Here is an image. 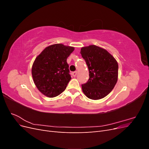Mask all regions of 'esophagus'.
I'll return each mask as SVG.
<instances>
[{
	"label": "esophagus",
	"mask_w": 149,
	"mask_h": 149,
	"mask_svg": "<svg viewBox=\"0 0 149 149\" xmlns=\"http://www.w3.org/2000/svg\"><path fill=\"white\" fill-rule=\"evenodd\" d=\"M71 74L73 75L74 77V76H76V74H77V71H74V72H72L71 73Z\"/></svg>",
	"instance_id": "1"
}]
</instances>
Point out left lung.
Wrapping results in <instances>:
<instances>
[{
	"instance_id": "8db88e82",
	"label": "left lung",
	"mask_w": 149,
	"mask_h": 149,
	"mask_svg": "<svg viewBox=\"0 0 149 149\" xmlns=\"http://www.w3.org/2000/svg\"><path fill=\"white\" fill-rule=\"evenodd\" d=\"M80 53L89 73L87 83L81 85L84 94L93 100L104 97L118 81V62L105 49L96 45L83 47Z\"/></svg>"
}]
</instances>
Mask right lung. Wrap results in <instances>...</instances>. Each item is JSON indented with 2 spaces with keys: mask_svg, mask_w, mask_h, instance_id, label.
<instances>
[{
  "mask_svg": "<svg viewBox=\"0 0 149 149\" xmlns=\"http://www.w3.org/2000/svg\"><path fill=\"white\" fill-rule=\"evenodd\" d=\"M74 49L61 43L52 45L35 58L31 74L35 86L45 96L54 97L65 90L71 79L66 60Z\"/></svg>",
  "mask_w": 149,
  "mask_h": 149,
  "instance_id": "right-lung-1",
  "label": "right lung"
}]
</instances>
